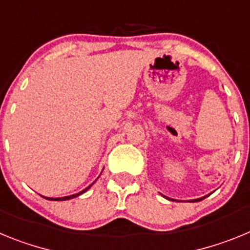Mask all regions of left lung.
<instances>
[{
	"label": "left lung",
	"mask_w": 250,
	"mask_h": 250,
	"mask_svg": "<svg viewBox=\"0 0 250 250\" xmlns=\"http://www.w3.org/2000/svg\"><path fill=\"white\" fill-rule=\"evenodd\" d=\"M204 198H205V196H203V198H200V199H195V200H193V202H199V200H203Z\"/></svg>",
	"instance_id": "obj_1"
}]
</instances>
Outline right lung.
<instances>
[{
    "mask_svg": "<svg viewBox=\"0 0 250 250\" xmlns=\"http://www.w3.org/2000/svg\"><path fill=\"white\" fill-rule=\"evenodd\" d=\"M92 184H94V183H92ZM92 184L91 185H89V187L86 188V189H83V190H81L80 193H77V194H74V195H68V196H62V198H47V196H43V198H45V199H47V200H56V202H61V200H68V199H72V198H76V196H79V195H81V194L83 193H85V191H87L90 189V188L92 187Z\"/></svg>",
    "mask_w": 250,
    "mask_h": 250,
    "instance_id": "1",
    "label": "right lung"
}]
</instances>
